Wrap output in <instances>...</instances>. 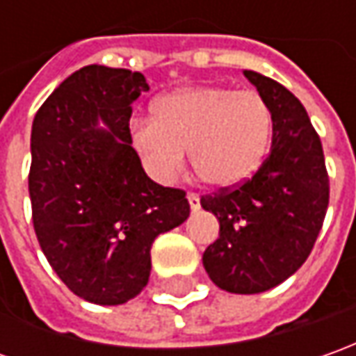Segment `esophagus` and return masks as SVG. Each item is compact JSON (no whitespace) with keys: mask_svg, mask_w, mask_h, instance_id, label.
Here are the masks:
<instances>
[{"mask_svg":"<svg viewBox=\"0 0 356 356\" xmlns=\"http://www.w3.org/2000/svg\"><path fill=\"white\" fill-rule=\"evenodd\" d=\"M188 202H190V208H192V212H198L200 210V196L196 192H190L188 194Z\"/></svg>","mask_w":356,"mask_h":356,"instance_id":"obj_1","label":"esophagus"}]
</instances>
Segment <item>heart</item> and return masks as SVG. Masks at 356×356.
Masks as SVG:
<instances>
[{"label": "heart", "instance_id": "heart-1", "mask_svg": "<svg viewBox=\"0 0 356 356\" xmlns=\"http://www.w3.org/2000/svg\"><path fill=\"white\" fill-rule=\"evenodd\" d=\"M152 115L130 122V138L158 182H172L190 150L200 180L239 184L259 166L271 132L269 106L255 90L184 87L156 99Z\"/></svg>", "mask_w": 356, "mask_h": 356}]
</instances>
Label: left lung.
Here are the masks:
<instances>
[{"mask_svg": "<svg viewBox=\"0 0 356 356\" xmlns=\"http://www.w3.org/2000/svg\"><path fill=\"white\" fill-rule=\"evenodd\" d=\"M269 106L271 150L250 178L202 196L220 222L204 252L210 280L229 293H261L305 264L329 206L321 138L307 111L277 81L243 71Z\"/></svg>", "mask_w": 356, "mask_h": 356, "instance_id": "obj_1", "label": "left lung"}]
</instances>
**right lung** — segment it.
Listing matches in <instances>:
<instances>
[{
  "label": "right lung",
  "mask_w": 356,
  "mask_h": 356,
  "mask_svg": "<svg viewBox=\"0 0 356 356\" xmlns=\"http://www.w3.org/2000/svg\"><path fill=\"white\" fill-rule=\"evenodd\" d=\"M143 90V73L87 65L33 118L35 236L63 283L97 305H120L140 293L152 241L190 216L184 190L152 182L132 148L129 120ZM99 120L108 131L96 129Z\"/></svg>",
  "instance_id": "obj_1"
}]
</instances>
